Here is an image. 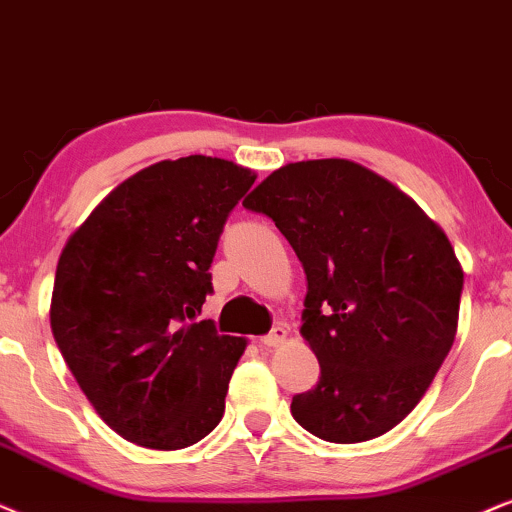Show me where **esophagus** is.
I'll return each mask as SVG.
<instances>
[{
  "instance_id": "esophagus-1",
  "label": "esophagus",
  "mask_w": 512,
  "mask_h": 512,
  "mask_svg": "<svg viewBox=\"0 0 512 512\" xmlns=\"http://www.w3.org/2000/svg\"><path fill=\"white\" fill-rule=\"evenodd\" d=\"M286 338H288V328L283 326V323H278V326L271 328V333L264 335L262 345L264 347H278V345H283V342H286Z\"/></svg>"
}]
</instances>
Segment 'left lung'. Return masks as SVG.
I'll list each match as a JSON object with an SVG mask.
<instances>
[{
  "instance_id": "1",
  "label": "left lung",
  "mask_w": 512,
  "mask_h": 512,
  "mask_svg": "<svg viewBox=\"0 0 512 512\" xmlns=\"http://www.w3.org/2000/svg\"><path fill=\"white\" fill-rule=\"evenodd\" d=\"M274 219L307 274L302 338L321 366L290 411L312 435H385L423 399L456 338L463 269L404 191L352 160L290 163L243 200Z\"/></svg>"
}]
</instances>
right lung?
I'll return each mask as SVG.
<instances>
[{
  "mask_svg": "<svg viewBox=\"0 0 512 512\" xmlns=\"http://www.w3.org/2000/svg\"><path fill=\"white\" fill-rule=\"evenodd\" d=\"M252 184L248 167L222 158L155 163L108 193L58 257L51 333L127 442L184 449L224 416L245 338L193 319L226 217Z\"/></svg>",
  "mask_w": 512,
  "mask_h": 512,
  "instance_id": "obj_1",
  "label": "right lung"
}]
</instances>
